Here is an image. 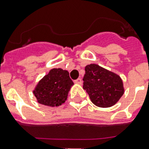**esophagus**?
<instances>
[{"label":"esophagus","instance_id":"1","mask_svg":"<svg viewBox=\"0 0 149 149\" xmlns=\"http://www.w3.org/2000/svg\"><path fill=\"white\" fill-rule=\"evenodd\" d=\"M74 83H76V84H79V85H81V84L83 83V80H82L80 78H79V79H77V80L74 81Z\"/></svg>","mask_w":149,"mask_h":149}]
</instances>
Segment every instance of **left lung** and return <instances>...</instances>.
<instances>
[{
    "label": "left lung",
    "instance_id": "obj_1",
    "mask_svg": "<svg viewBox=\"0 0 149 149\" xmlns=\"http://www.w3.org/2000/svg\"><path fill=\"white\" fill-rule=\"evenodd\" d=\"M83 89L98 107L109 108L118 102L125 92L123 79L118 74L97 64L85 67Z\"/></svg>",
    "mask_w": 149,
    "mask_h": 149
}]
</instances>
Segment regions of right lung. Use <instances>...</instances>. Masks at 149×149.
Returning a JSON list of instances; mask_svg holds the SVG:
<instances>
[{
  "mask_svg": "<svg viewBox=\"0 0 149 149\" xmlns=\"http://www.w3.org/2000/svg\"><path fill=\"white\" fill-rule=\"evenodd\" d=\"M73 85L68 71L54 68L37 83L33 93L40 104L50 107L60 106L66 101Z\"/></svg>",
  "mask_w": 149,
  "mask_h": 149,
  "instance_id": "1",
  "label": "right lung"
}]
</instances>
